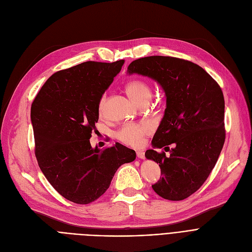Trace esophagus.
<instances>
[{"mask_svg":"<svg viewBox=\"0 0 252 252\" xmlns=\"http://www.w3.org/2000/svg\"><path fill=\"white\" fill-rule=\"evenodd\" d=\"M137 156L140 159H145V153L143 151H137Z\"/></svg>","mask_w":252,"mask_h":252,"instance_id":"1","label":"esophagus"}]
</instances>
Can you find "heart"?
Wrapping results in <instances>:
<instances>
[{"label":"heart","mask_w":252,"mask_h":252,"mask_svg":"<svg viewBox=\"0 0 252 252\" xmlns=\"http://www.w3.org/2000/svg\"><path fill=\"white\" fill-rule=\"evenodd\" d=\"M126 93L128 96L140 103L145 99H150L151 89L149 85L143 79H133L126 86ZM105 107V96H102L99 101V111L102 113ZM152 129L151 125L148 123L142 124H126L117 133V139L128 146L139 147L143 143L144 136L150 133Z\"/></svg>","instance_id":"heart-1"}]
</instances>
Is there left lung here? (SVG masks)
Listing matches in <instances>:
<instances>
[{
	"label": "left lung",
	"instance_id": "1",
	"mask_svg": "<svg viewBox=\"0 0 252 252\" xmlns=\"http://www.w3.org/2000/svg\"><path fill=\"white\" fill-rule=\"evenodd\" d=\"M135 73L155 81L166 98L153 149L145 153L161 169L162 178L152 188L164 199L183 200L202 186L222 149L226 133L221 89L199 65L175 57L137 59L127 67L128 75ZM170 143L175 148L169 150V157L155 150Z\"/></svg>",
	"mask_w": 252,
	"mask_h": 252
}]
</instances>
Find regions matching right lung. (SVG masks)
Listing matches in <instances>:
<instances>
[{"instance_id":"1","label":"right lung","mask_w":252,"mask_h":252,"mask_svg":"<svg viewBox=\"0 0 252 252\" xmlns=\"http://www.w3.org/2000/svg\"><path fill=\"white\" fill-rule=\"evenodd\" d=\"M124 63L88 61L57 71L32 104L38 166L53 188L74 203L98 199L118 167L136 159V152L119 143L104 150L90 143L99 101Z\"/></svg>"}]
</instances>
